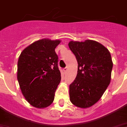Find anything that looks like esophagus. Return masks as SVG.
Here are the masks:
<instances>
[{
    "label": "esophagus",
    "mask_w": 127,
    "mask_h": 127,
    "mask_svg": "<svg viewBox=\"0 0 127 127\" xmlns=\"http://www.w3.org/2000/svg\"><path fill=\"white\" fill-rule=\"evenodd\" d=\"M67 70H68V67H66L64 68V72H66Z\"/></svg>",
    "instance_id": "obj_1"
}]
</instances>
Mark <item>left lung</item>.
<instances>
[{"instance_id":"1","label":"left lung","mask_w":127,"mask_h":127,"mask_svg":"<svg viewBox=\"0 0 127 127\" xmlns=\"http://www.w3.org/2000/svg\"><path fill=\"white\" fill-rule=\"evenodd\" d=\"M70 50L78 61V74L69 87L70 100L80 108H88L100 99L110 83L113 67L106 47L92 40L70 41Z\"/></svg>"}]
</instances>
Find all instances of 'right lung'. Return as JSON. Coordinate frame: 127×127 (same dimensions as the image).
<instances>
[{
	"label": "right lung",
	"instance_id": "add662e5",
	"mask_svg": "<svg viewBox=\"0 0 127 127\" xmlns=\"http://www.w3.org/2000/svg\"><path fill=\"white\" fill-rule=\"evenodd\" d=\"M60 40L43 38L25 47L17 62V80L23 95L30 104L39 109L48 107L61 76L55 49Z\"/></svg>",
	"mask_w": 127,
	"mask_h": 127
}]
</instances>
